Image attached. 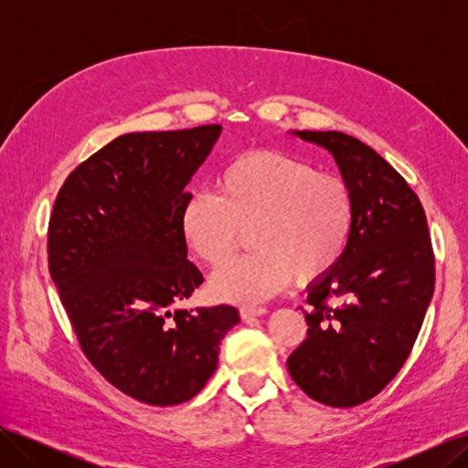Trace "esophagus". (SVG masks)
Returning <instances> with one entry per match:
<instances>
[{"instance_id":"esophagus-1","label":"esophagus","mask_w":468,"mask_h":468,"mask_svg":"<svg viewBox=\"0 0 468 468\" xmlns=\"http://www.w3.org/2000/svg\"><path fill=\"white\" fill-rule=\"evenodd\" d=\"M265 313H267V308H263V306H242L239 308V316H242L244 320L253 318V316H263Z\"/></svg>"}]
</instances>
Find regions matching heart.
<instances>
[{
    "label": "heart",
    "instance_id": "heart-1",
    "mask_svg": "<svg viewBox=\"0 0 468 468\" xmlns=\"http://www.w3.org/2000/svg\"><path fill=\"white\" fill-rule=\"evenodd\" d=\"M356 205L347 183L281 152H250L226 165L217 193L197 191L181 210V234L207 265L218 267L251 230L256 250L212 275L218 299L261 303L294 281L306 287L344 258Z\"/></svg>",
    "mask_w": 468,
    "mask_h": 468
}]
</instances>
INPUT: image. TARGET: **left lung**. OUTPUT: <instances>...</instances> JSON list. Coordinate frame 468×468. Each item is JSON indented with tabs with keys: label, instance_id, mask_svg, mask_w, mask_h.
<instances>
[{
	"label": "left lung",
	"instance_id": "8db88e82",
	"mask_svg": "<svg viewBox=\"0 0 468 468\" xmlns=\"http://www.w3.org/2000/svg\"><path fill=\"white\" fill-rule=\"evenodd\" d=\"M292 134L334 155L356 217L344 258L308 285L306 339L287 367L313 400L353 408L388 385L416 344L435 287L428 220L406 179L361 140Z\"/></svg>",
	"mask_w": 468,
	"mask_h": 468
}]
</instances>
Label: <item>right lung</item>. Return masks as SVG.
Listing matches in <instances>:
<instances>
[{
  "mask_svg": "<svg viewBox=\"0 0 468 468\" xmlns=\"http://www.w3.org/2000/svg\"><path fill=\"white\" fill-rule=\"evenodd\" d=\"M220 131L122 134L80 164L54 201L48 271L81 351L112 387L150 406L199 394L239 322L226 304L172 313L203 282L179 218Z\"/></svg>",
  "mask_w": 468,
  "mask_h": 468,
  "instance_id": "obj_1",
  "label": "right lung"
}]
</instances>
